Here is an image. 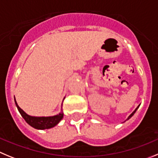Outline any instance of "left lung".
<instances>
[{"label":"left lung","instance_id":"1","mask_svg":"<svg viewBox=\"0 0 158 158\" xmlns=\"http://www.w3.org/2000/svg\"><path fill=\"white\" fill-rule=\"evenodd\" d=\"M139 106H138V107H136V108H135V110H134L133 112H132V114H130V115H129V117H128V118H127V119H126V121L129 120V118H132V116H133V114H135V111H136V110H137V109L139 108ZM126 121H125V122H126Z\"/></svg>","mask_w":158,"mask_h":158}]
</instances>
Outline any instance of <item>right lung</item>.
Returning a JSON list of instances; mask_svg holds the SVG:
<instances>
[{
	"instance_id": "1",
	"label": "right lung",
	"mask_w": 158,
	"mask_h": 158,
	"mask_svg": "<svg viewBox=\"0 0 158 158\" xmlns=\"http://www.w3.org/2000/svg\"><path fill=\"white\" fill-rule=\"evenodd\" d=\"M64 98L65 97H64ZM64 99H63V101H64ZM15 105L19 110V113L21 114L25 121L29 124V126L36 129L44 130V129H51V128L57 126V124L61 122V119L63 118V116H64V113H63L62 110V104H61V112L59 114L53 116H40V117H37V116L29 115V114H26L23 109L20 108V107L18 105L17 102H16L15 97Z\"/></svg>"
}]
</instances>
